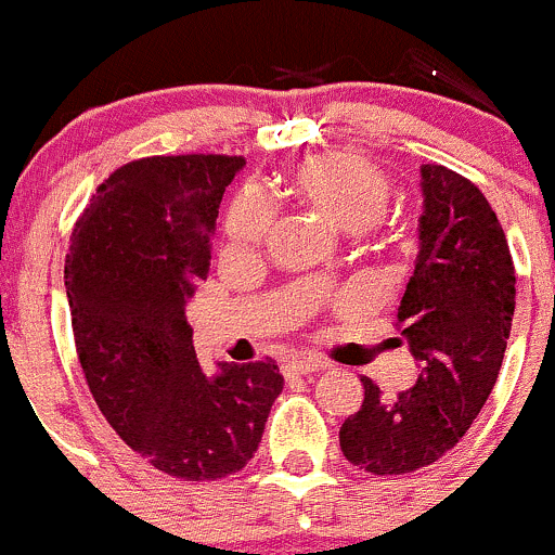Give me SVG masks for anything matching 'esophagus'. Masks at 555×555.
<instances>
[{
  "instance_id": "34e87169",
  "label": "esophagus",
  "mask_w": 555,
  "mask_h": 555,
  "mask_svg": "<svg viewBox=\"0 0 555 555\" xmlns=\"http://www.w3.org/2000/svg\"><path fill=\"white\" fill-rule=\"evenodd\" d=\"M324 367H327V362L317 360V357H295V360H289L284 365V373L287 376H306V373H319Z\"/></svg>"
}]
</instances>
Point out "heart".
I'll list each match as a JSON object with an SVG mask.
<instances>
[{
	"mask_svg": "<svg viewBox=\"0 0 555 555\" xmlns=\"http://www.w3.org/2000/svg\"><path fill=\"white\" fill-rule=\"evenodd\" d=\"M300 206L340 231H362L386 215L391 182L373 160L354 153H317L293 166L284 179ZM271 231V209L255 190L236 195L225 217V236L233 249L262 244Z\"/></svg>",
	"mask_w": 555,
	"mask_h": 555,
	"instance_id": "obj_1",
	"label": "heart"
}]
</instances>
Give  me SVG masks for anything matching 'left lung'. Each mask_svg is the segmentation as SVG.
Here are the masks:
<instances>
[{"label":"left lung","mask_w":555,"mask_h":555,"mask_svg":"<svg viewBox=\"0 0 555 555\" xmlns=\"http://www.w3.org/2000/svg\"><path fill=\"white\" fill-rule=\"evenodd\" d=\"M422 190V249L397 309L416 384L384 397L362 376L365 400L340 427L344 456L373 475L422 469L462 440L494 389L516 311L511 246L478 184L427 164Z\"/></svg>","instance_id":"obj_1"}]
</instances>
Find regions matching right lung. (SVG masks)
<instances>
[{
	"label": "right lung",
	"instance_id": "right-lung-1",
	"mask_svg": "<svg viewBox=\"0 0 555 555\" xmlns=\"http://www.w3.org/2000/svg\"><path fill=\"white\" fill-rule=\"evenodd\" d=\"M242 155H153L109 173L66 255L77 360L109 427L182 480L238 473L282 391L266 360L201 367L184 304L206 279L220 201Z\"/></svg>",
	"mask_w": 555,
	"mask_h": 555
}]
</instances>
